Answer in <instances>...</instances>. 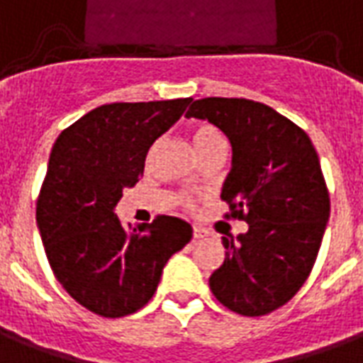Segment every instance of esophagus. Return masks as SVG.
Returning a JSON list of instances; mask_svg holds the SVG:
<instances>
[{
    "label": "esophagus",
    "instance_id": "esophagus-1",
    "mask_svg": "<svg viewBox=\"0 0 363 363\" xmlns=\"http://www.w3.org/2000/svg\"><path fill=\"white\" fill-rule=\"evenodd\" d=\"M208 232L205 228H199V226H193V240H203L207 238Z\"/></svg>",
    "mask_w": 363,
    "mask_h": 363
}]
</instances>
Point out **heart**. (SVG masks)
<instances>
[{
  "label": "heart",
  "instance_id": "b5f03b06",
  "mask_svg": "<svg viewBox=\"0 0 363 363\" xmlns=\"http://www.w3.org/2000/svg\"><path fill=\"white\" fill-rule=\"evenodd\" d=\"M191 139L193 145H195V149L199 152V156L203 155V152H207V150L216 149V147H224V137H222V133L216 127L207 123V121H199V123L193 125ZM152 155H155V147L150 149L149 160L152 158Z\"/></svg>",
  "mask_w": 363,
  "mask_h": 363
}]
</instances>
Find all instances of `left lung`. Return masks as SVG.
<instances>
[{
    "instance_id": "left-lung-1",
    "label": "left lung",
    "mask_w": 363,
    "mask_h": 363,
    "mask_svg": "<svg viewBox=\"0 0 363 363\" xmlns=\"http://www.w3.org/2000/svg\"><path fill=\"white\" fill-rule=\"evenodd\" d=\"M185 118L228 137L232 168L220 197L247 232L224 236L226 257L208 279L214 298L245 317L292 300L313 269L330 201L308 133L271 106L245 98H201Z\"/></svg>"
}]
</instances>
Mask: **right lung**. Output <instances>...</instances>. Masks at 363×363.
Instances as JSON below:
<instances>
[{
    "label": "right lung",
    "instance_id": "1",
    "mask_svg": "<svg viewBox=\"0 0 363 363\" xmlns=\"http://www.w3.org/2000/svg\"><path fill=\"white\" fill-rule=\"evenodd\" d=\"M189 102L104 104L55 139L36 224L55 279L96 315L125 317L149 303L164 265L191 240V226L176 216L162 214L127 230L113 213L141 178L152 143Z\"/></svg>",
    "mask_w": 363,
    "mask_h": 363
}]
</instances>
